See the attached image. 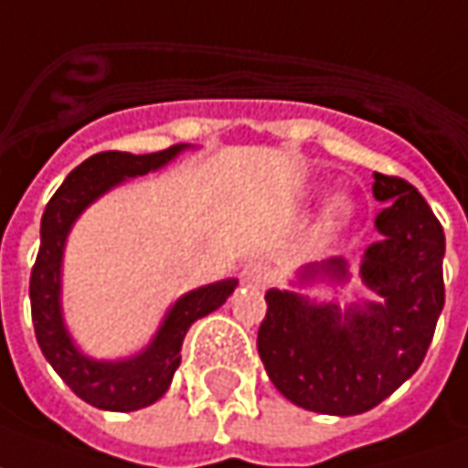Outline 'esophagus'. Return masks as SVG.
I'll list each match as a JSON object with an SVG mask.
<instances>
[{
    "mask_svg": "<svg viewBox=\"0 0 468 468\" xmlns=\"http://www.w3.org/2000/svg\"><path fill=\"white\" fill-rule=\"evenodd\" d=\"M268 279H271V273L263 266H248L243 271V281L248 286H253V289H263Z\"/></svg>",
    "mask_w": 468,
    "mask_h": 468,
    "instance_id": "34e87169",
    "label": "esophagus"
}]
</instances>
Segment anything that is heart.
<instances>
[{
	"instance_id": "heart-1",
	"label": "heart",
	"mask_w": 468,
	"mask_h": 468,
	"mask_svg": "<svg viewBox=\"0 0 468 468\" xmlns=\"http://www.w3.org/2000/svg\"><path fill=\"white\" fill-rule=\"evenodd\" d=\"M357 212V202L352 200V195L347 192H335L329 195L326 202L322 205V212H319V230L322 233H336L342 228H347L352 223Z\"/></svg>"
}]
</instances>
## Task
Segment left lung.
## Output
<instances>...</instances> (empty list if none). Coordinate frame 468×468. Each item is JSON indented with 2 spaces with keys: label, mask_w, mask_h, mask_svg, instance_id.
Masks as SVG:
<instances>
[{
  "label": "left lung",
  "mask_w": 468,
  "mask_h": 468,
  "mask_svg": "<svg viewBox=\"0 0 468 468\" xmlns=\"http://www.w3.org/2000/svg\"><path fill=\"white\" fill-rule=\"evenodd\" d=\"M372 195L385 202L375 218L380 240L367 245L359 279L378 302H314L296 291H266L258 355L268 378L291 403L357 416L420 367L443 309V228L423 195L400 177L372 175ZM349 281L345 258L309 263L299 283Z\"/></svg>",
  "instance_id": "1"
}]
</instances>
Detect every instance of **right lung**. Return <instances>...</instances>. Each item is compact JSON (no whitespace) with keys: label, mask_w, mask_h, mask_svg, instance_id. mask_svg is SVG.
Returning a JSON list of instances; mask_svg holds the SVG:
<instances>
[{"label":"right lung","mask_w":468,"mask_h":468,"mask_svg":"<svg viewBox=\"0 0 468 468\" xmlns=\"http://www.w3.org/2000/svg\"><path fill=\"white\" fill-rule=\"evenodd\" d=\"M189 144H175L154 154L101 152L88 156L65 177L42 212L40 253L29 276L32 324L42 355L80 400L101 410L129 413L156 403L169 390L182 362V342L197 319L220 309L238 286V279H225L187 291L166 309L152 342L123 359L88 357L73 342L63 316V256L75 220L98 197L123 185L126 179L144 177L169 165Z\"/></svg>","instance_id":"1"}]
</instances>
